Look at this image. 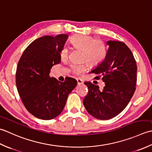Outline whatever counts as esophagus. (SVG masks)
Here are the masks:
<instances>
[{
	"instance_id": "34e87169",
	"label": "esophagus",
	"mask_w": 152,
	"mask_h": 152,
	"mask_svg": "<svg viewBox=\"0 0 152 152\" xmlns=\"http://www.w3.org/2000/svg\"><path fill=\"white\" fill-rule=\"evenodd\" d=\"M77 82L78 83V85H81L83 83V80L80 79H77Z\"/></svg>"
}]
</instances>
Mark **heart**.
Masks as SVG:
<instances>
[{
    "label": "heart",
    "mask_w": 152,
    "mask_h": 152,
    "mask_svg": "<svg viewBox=\"0 0 152 152\" xmlns=\"http://www.w3.org/2000/svg\"><path fill=\"white\" fill-rule=\"evenodd\" d=\"M70 43L73 48L81 50L80 60L85 61L91 67H96L104 61L106 56V46L103 41L88 35L77 34L70 39ZM69 56V50L64 46L60 52L62 60H66ZM86 65L85 62L72 64L70 70L73 74L79 75L85 72Z\"/></svg>",
    "instance_id": "obj_1"
}]
</instances>
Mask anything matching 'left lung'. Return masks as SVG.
<instances>
[{
  "instance_id": "1",
  "label": "left lung",
  "mask_w": 152,
  "mask_h": 152,
  "mask_svg": "<svg viewBox=\"0 0 152 152\" xmlns=\"http://www.w3.org/2000/svg\"><path fill=\"white\" fill-rule=\"evenodd\" d=\"M109 48L104 60L92 71L97 74L96 79H102L105 86L85 82L88 91L83 104L86 111L95 118L110 119L125 109L136 90L137 66L131 50L120 41L107 42Z\"/></svg>"
}]
</instances>
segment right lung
Instances as JSON below:
<instances>
[{"label":"right lung","mask_w":152,"mask_h":152,"mask_svg":"<svg viewBox=\"0 0 152 152\" xmlns=\"http://www.w3.org/2000/svg\"><path fill=\"white\" fill-rule=\"evenodd\" d=\"M68 35H46L26 48L18 61L15 83L25 107L37 118L50 120L61 113L77 80L66 77L58 81L49 75L52 67L60 62V52Z\"/></svg>","instance_id":"obj_1"}]
</instances>
